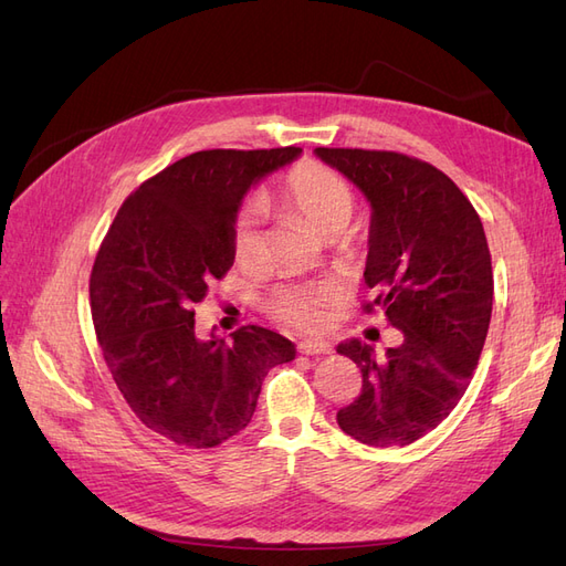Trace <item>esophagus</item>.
I'll use <instances>...</instances> for the list:
<instances>
[{
	"label": "esophagus",
	"instance_id": "34e87169",
	"mask_svg": "<svg viewBox=\"0 0 566 566\" xmlns=\"http://www.w3.org/2000/svg\"><path fill=\"white\" fill-rule=\"evenodd\" d=\"M297 349H300L302 354H310V356H321V354H331V352H333V347L328 345V342H323V339H306V342H300Z\"/></svg>",
	"mask_w": 566,
	"mask_h": 566
}]
</instances>
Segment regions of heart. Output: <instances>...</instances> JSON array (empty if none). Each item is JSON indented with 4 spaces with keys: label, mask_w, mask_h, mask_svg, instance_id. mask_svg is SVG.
<instances>
[{
    "label": "heart",
    "mask_w": 566,
    "mask_h": 566,
    "mask_svg": "<svg viewBox=\"0 0 566 566\" xmlns=\"http://www.w3.org/2000/svg\"><path fill=\"white\" fill-rule=\"evenodd\" d=\"M279 198L300 212L325 238L337 235L356 210V193L345 177L318 163H300L279 186ZM231 248L241 264L256 262L264 252V210L248 200L231 224ZM342 297L333 283H295L271 290L266 312L295 331L314 333L328 323V310Z\"/></svg>",
    "instance_id": "b5f03b06"
}]
</instances>
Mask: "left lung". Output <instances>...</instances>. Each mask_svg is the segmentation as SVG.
Listing matches in <instances>:
<instances>
[{"instance_id": "obj_1", "label": "left lung", "mask_w": 566, "mask_h": 566, "mask_svg": "<svg viewBox=\"0 0 566 566\" xmlns=\"http://www.w3.org/2000/svg\"><path fill=\"white\" fill-rule=\"evenodd\" d=\"M373 208L364 304L401 331L375 356L358 339L337 352L361 368V394L337 424L368 447H408L449 418L484 349L493 304L491 252L482 219L434 165L397 150L316 148Z\"/></svg>"}]
</instances>
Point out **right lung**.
Returning a JSON list of instances; mask_svg holds the SVG:
<instances>
[{
    "label": "right lung",
    "mask_w": 566,
    "mask_h": 566,
    "mask_svg": "<svg viewBox=\"0 0 566 566\" xmlns=\"http://www.w3.org/2000/svg\"><path fill=\"white\" fill-rule=\"evenodd\" d=\"M300 153H191L127 196L96 252L90 304L106 366L134 416L179 447L241 432L266 373L295 358L293 342L260 325L202 342L191 306L233 266L231 224L248 188Z\"/></svg>",
    "instance_id": "obj_1"
}]
</instances>
